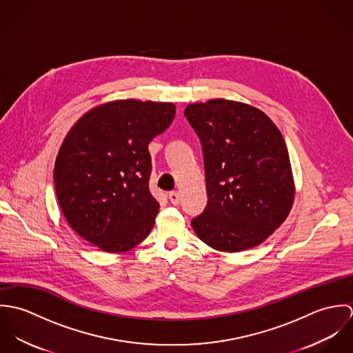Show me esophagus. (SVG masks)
<instances>
[{"label": "esophagus", "instance_id": "1", "mask_svg": "<svg viewBox=\"0 0 353 353\" xmlns=\"http://www.w3.org/2000/svg\"><path fill=\"white\" fill-rule=\"evenodd\" d=\"M168 199H170L171 203H174V205H179V202H181V196H179L178 192H171L168 194Z\"/></svg>", "mask_w": 353, "mask_h": 353}]
</instances>
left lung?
<instances>
[{"instance_id": "obj_1", "label": "left lung", "mask_w": 353, "mask_h": 353, "mask_svg": "<svg viewBox=\"0 0 353 353\" xmlns=\"http://www.w3.org/2000/svg\"><path fill=\"white\" fill-rule=\"evenodd\" d=\"M185 117L201 143L208 203L192 227L219 252L262 243L287 219L295 196L285 141L261 110L213 99Z\"/></svg>"}]
</instances>
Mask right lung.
<instances>
[{"label": "right lung", "instance_id": "add662e5", "mask_svg": "<svg viewBox=\"0 0 353 353\" xmlns=\"http://www.w3.org/2000/svg\"><path fill=\"white\" fill-rule=\"evenodd\" d=\"M172 103L110 101L83 115L54 165L55 193L70 227L101 250L123 252L151 232L148 145L174 121Z\"/></svg>", "mask_w": 353, "mask_h": 353}]
</instances>
